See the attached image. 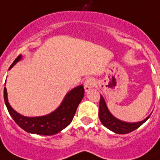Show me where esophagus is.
I'll return each instance as SVG.
<instances>
[{
  "label": "esophagus",
  "mask_w": 160,
  "mask_h": 160,
  "mask_svg": "<svg viewBox=\"0 0 160 160\" xmlns=\"http://www.w3.org/2000/svg\"><path fill=\"white\" fill-rule=\"evenodd\" d=\"M93 85H94V81H93V80L91 79V78L87 79L84 83V90H85V92H88V91L90 90L91 88L93 87Z\"/></svg>",
  "instance_id": "1"
}]
</instances>
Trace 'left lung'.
<instances>
[{
	"label": "left lung",
	"mask_w": 160,
	"mask_h": 160,
	"mask_svg": "<svg viewBox=\"0 0 160 160\" xmlns=\"http://www.w3.org/2000/svg\"><path fill=\"white\" fill-rule=\"evenodd\" d=\"M151 115H149L148 117H146L144 120L136 122V123H128V122L119 120L117 118L113 116L112 114L110 112L105 102V100L103 98V97L101 95L100 103H99V119L106 128L115 133L125 134L132 132L138 128H139L142 124H143L149 119Z\"/></svg>",
	"instance_id": "left-lung-1"
}]
</instances>
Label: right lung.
Returning <instances> with one entry per match:
<instances>
[{
    "label": "right lung",
    "instance_id": "1",
    "mask_svg": "<svg viewBox=\"0 0 160 160\" xmlns=\"http://www.w3.org/2000/svg\"><path fill=\"white\" fill-rule=\"evenodd\" d=\"M22 58V55L17 57L9 67L11 69ZM84 94L83 85L74 88L67 93L62 102L50 114L38 117H27L14 111L8 102L7 90L4 88V100L9 115L20 128L29 133L51 136L61 132L72 123L77 107Z\"/></svg>",
    "mask_w": 160,
    "mask_h": 160
}]
</instances>
